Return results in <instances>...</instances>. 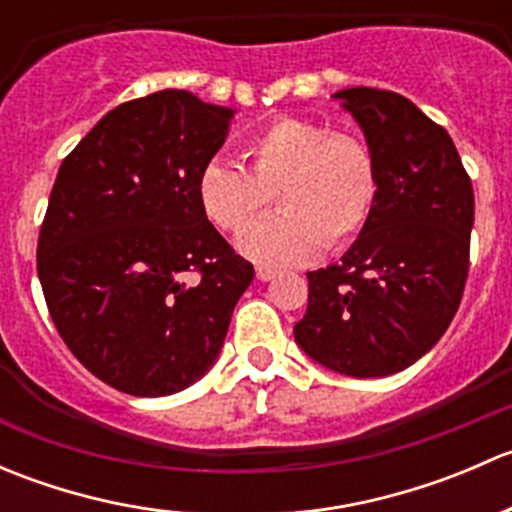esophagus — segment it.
Listing matches in <instances>:
<instances>
[{
    "label": "esophagus",
    "instance_id": "esophagus-1",
    "mask_svg": "<svg viewBox=\"0 0 512 512\" xmlns=\"http://www.w3.org/2000/svg\"><path fill=\"white\" fill-rule=\"evenodd\" d=\"M255 275L260 282H270L272 277H275V270H270V267H257Z\"/></svg>",
    "mask_w": 512,
    "mask_h": 512
}]
</instances>
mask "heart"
<instances>
[{
	"label": "heart",
	"mask_w": 512,
	"mask_h": 512,
	"mask_svg": "<svg viewBox=\"0 0 512 512\" xmlns=\"http://www.w3.org/2000/svg\"><path fill=\"white\" fill-rule=\"evenodd\" d=\"M245 168L213 158L195 178V200L210 225L242 230L272 198L280 213L237 237L242 255L285 267L319 247L349 245L371 218L379 165L364 138L329 131L309 118L282 116L250 136L240 151Z\"/></svg>",
	"instance_id": "obj_1"
}]
</instances>
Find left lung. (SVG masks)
<instances>
[{
  "label": "left lung",
  "instance_id": "1",
  "mask_svg": "<svg viewBox=\"0 0 512 512\" xmlns=\"http://www.w3.org/2000/svg\"><path fill=\"white\" fill-rule=\"evenodd\" d=\"M379 165V195L342 262L309 272L294 342L337 374L389 376L451 324L468 277L473 185L446 128L394 91H337Z\"/></svg>",
  "mask_w": 512,
  "mask_h": 512
}]
</instances>
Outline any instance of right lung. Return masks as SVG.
I'll return each mask as SVG.
<instances>
[{"label":"right lung","instance_id":"right-lung-1","mask_svg":"<svg viewBox=\"0 0 512 512\" xmlns=\"http://www.w3.org/2000/svg\"><path fill=\"white\" fill-rule=\"evenodd\" d=\"M232 116L178 89L126 101L56 175L36 247L46 307L71 354L123 394L195 384L255 277L195 200Z\"/></svg>","mask_w":512,"mask_h":512}]
</instances>
